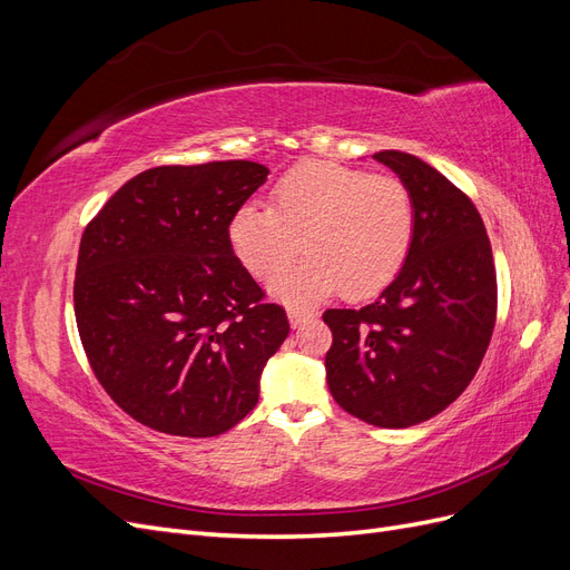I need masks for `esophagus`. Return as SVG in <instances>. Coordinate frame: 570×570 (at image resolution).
Listing matches in <instances>:
<instances>
[{"label":"esophagus","instance_id":"1","mask_svg":"<svg viewBox=\"0 0 570 570\" xmlns=\"http://www.w3.org/2000/svg\"><path fill=\"white\" fill-rule=\"evenodd\" d=\"M287 318H289L292 327H299L312 318H316V314L308 312V308H302V306H287Z\"/></svg>","mask_w":570,"mask_h":570}]
</instances>
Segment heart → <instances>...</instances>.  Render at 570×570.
Listing matches in <instances>:
<instances>
[{
    "label": "heart",
    "mask_w": 570,
    "mask_h": 570,
    "mask_svg": "<svg viewBox=\"0 0 570 570\" xmlns=\"http://www.w3.org/2000/svg\"><path fill=\"white\" fill-rule=\"evenodd\" d=\"M416 214L402 180L340 164H306L273 187L268 209L245 204L228 237L256 278H271L299 248L307 256L268 285L281 302L352 299L381 292L404 266Z\"/></svg>",
    "instance_id": "obj_1"
}]
</instances>
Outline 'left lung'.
I'll list each match as a JSON object with an SVG mask.
<instances>
[{"label": "left lung", "mask_w": 570, "mask_h": 570, "mask_svg": "<svg viewBox=\"0 0 570 570\" xmlns=\"http://www.w3.org/2000/svg\"><path fill=\"white\" fill-rule=\"evenodd\" d=\"M413 199L416 228L404 266L375 302L331 308L325 381L333 400L377 428L438 416L469 387L494 327L497 275L473 202L423 159L383 149Z\"/></svg>", "instance_id": "8db88e82"}]
</instances>
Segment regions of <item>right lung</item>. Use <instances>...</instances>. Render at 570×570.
<instances>
[{
    "instance_id": "right-lung-1",
    "label": "right lung",
    "mask_w": 570,
    "mask_h": 570,
    "mask_svg": "<svg viewBox=\"0 0 570 570\" xmlns=\"http://www.w3.org/2000/svg\"><path fill=\"white\" fill-rule=\"evenodd\" d=\"M266 178L256 161L149 168L82 233L73 302L85 354L111 400L159 433L237 425L289 333L228 237Z\"/></svg>"
}]
</instances>
